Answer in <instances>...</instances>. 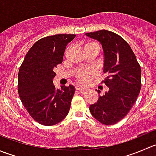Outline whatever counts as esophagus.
I'll return each mask as SVG.
<instances>
[{
  "label": "esophagus",
  "instance_id": "1",
  "mask_svg": "<svg viewBox=\"0 0 156 156\" xmlns=\"http://www.w3.org/2000/svg\"><path fill=\"white\" fill-rule=\"evenodd\" d=\"M76 90H78V91L81 92V91H84V90H85L86 88H85V87H81V86H77V87H76Z\"/></svg>",
  "mask_w": 156,
  "mask_h": 156
}]
</instances>
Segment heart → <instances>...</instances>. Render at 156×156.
I'll list each match as a JSON object with an SVG mask.
<instances>
[{
	"mask_svg": "<svg viewBox=\"0 0 156 156\" xmlns=\"http://www.w3.org/2000/svg\"><path fill=\"white\" fill-rule=\"evenodd\" d=\"M92 43H87L86 45L92 44ZM94 75V72L93 70H91V69H88V70L83 71L81 73H79V75H78V79L81 83L85 84V83H87Z\"/></svg>",
	"mask_w": 156,
	"mask_h": 156,
	"instance_id": "heart-1",
	"label": "heart"
}]
</instances>
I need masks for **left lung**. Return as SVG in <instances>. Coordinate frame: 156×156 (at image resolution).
<instances>
[{
    "label": "left lung",
    "mask_w": 156,
    "mask_h": 156,
    "mask_svg": "<svg viewBox=\"0 0 156 156\" xmlns=\"http://www.w3.org/2000/svg\"><path fill=\"white\" fill-rule=\"evenodd\" d=\"M101 44L104 52L103 81L109 90L89 107L100 123L113 125L124 118L141 89V68L129 45L121 36L106 30L85 33Z\"/></svg>",
    "instance_id": "obj_1"
}]
</instances>
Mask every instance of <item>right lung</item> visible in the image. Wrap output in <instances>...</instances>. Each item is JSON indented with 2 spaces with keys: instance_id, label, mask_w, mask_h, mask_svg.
<instances>
[{
  "instance_id": "1",
  "label": "right lung",
  "mask_w": 156,
  "mask_h": 156,
  "mask_svg": "<svg viewBox=\"0 0 156 156\" xmlns=\"http://www.w3.org/2000/svg\"><path fill=\"white\" fill-rule=\"evenodd\" d=\"M74 34H57L38 40L26 55L18 73V93L26 110L39 123L52 126L66 118L75 86L55 89L54 69L62 62Z\"/></svg>"
}]
</instances>
